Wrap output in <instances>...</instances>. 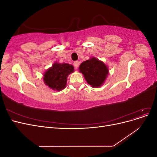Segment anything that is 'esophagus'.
<instances>
[{"label": "esophagus", "mask_w": 157, "mask_h": 157, "mask_svg": "<svg viewBox=\"0 0 157 157\" xmlns=\"http://www.w3.org/2000/svg\"><path fill=\"white\" fill-rule=\"evenodd\" d=\"M79 64H80V62H79V61H75V62L73 63L74 67H75L76 69L78 68V67L79 66Z\"/></svg>", "instance_id": "1"}]
</instances>
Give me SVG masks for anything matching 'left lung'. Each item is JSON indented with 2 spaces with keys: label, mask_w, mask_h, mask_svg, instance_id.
<instances>
[{
  "label": "left lung",
  "mask_w": 157,
  "mask_h": 157,
  "mask_svg": "<svg viewBox=\"0 0 157 157\" xmlns=\"http://www.w3.org/2000/svg\"><path fill=\"white\" fill-rule=\"evenodd\" d=\"M79 69L87 82L94 88L100 86L109 73L107 66L95 58L84 61L80 64Z\"/></svg>",
  "instance_id": "8db88e82"
}]
</instances>
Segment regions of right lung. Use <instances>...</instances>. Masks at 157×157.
I'll use <instances>...</instances> for the list:
<instances>
[{
	"label": "right lung",
	"instance_id": "add662e5",
	"mask_svg": "<svg viewBox=\"0 0 157 157\" xmlns=\"http://www.w3.org/2000/svg\"><path fill=\"white\" fill-rule=\"evenodd\" d=\"M73 71V65L55 63L44 75V81L50 88L59 91L66 86L67 76Z\"/></svg>",
	"mask_w": 157,
	"mask_h": 157
}]
</instances>
